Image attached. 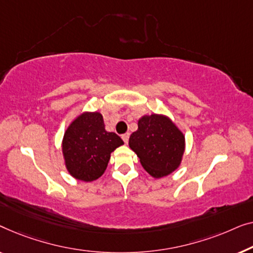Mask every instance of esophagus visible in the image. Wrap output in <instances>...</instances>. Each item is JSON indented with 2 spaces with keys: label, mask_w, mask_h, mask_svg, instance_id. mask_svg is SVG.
<instances>
[{
  "label": "esophagus",
  "mask_w": 253,
  "mask_h": 253,
  "mask_svg": "<svg viewBox=\"0 0 253 253\" xmlns=\"http://www.w3.org/2000/svg\"><path fill=\"white\" fill-rule=\"evenodd\" d=\"M122 138H123V141L125 142V143H128V140H129V134H128V133L123 134L122 135Z\"/></svg>",
  "instance_id": "esophagus-1"
}]
</instances>
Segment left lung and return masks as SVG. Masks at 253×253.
<instances>
[{
	"mask_svg": "<svg viewBox=\"0 0 253 253\" xmlns=\"http://www.w3.org/2000/svg\"><path fill=\"white\" fill-rule=\"evenodd\" d=\"M129 137V148L143 169L156 179L167 176L180 166L186 148L184 135L169 117L143 116Z\"/></svg>",
	"mask_w": 253,
	"mask_h": 253,
	"instance_id": "8db88e82",
	"label": "left lung"
}]
</instances>
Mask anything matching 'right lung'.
Wrapping results in <instances>:
<instances>
[{"label": "right lung", "instance_id": "1", "mask_svg": "<svg viewBox=\"0 0 253 253\" xmlns=\"http://www.w3.org/2000/svg\"><path fill=\"white\" fill-rule=\"evenodd\" d=\"M123 144L118 135L105 130L101 113H81L64 133L62 150L66 169L77 180H97L106 169L111 152Z\"/></svg>", "mask_w": 253, "mask_h": 253}]
</instances>
